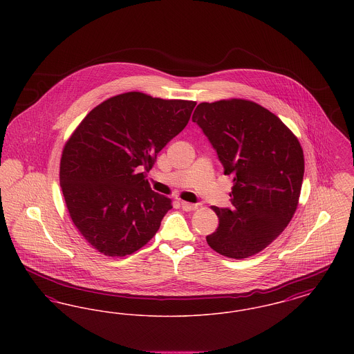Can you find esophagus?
I'll use <instances>...</instances> for the list:
<instances>
[{"label": "esophagus", "instance_id": "esophagus-1", "mask_svg": "<svg viewBox=\"0 0 354 354\" xmlns=\"http://www.w3.org/2000/svg\"><path fill=\"white\" fill-rule=\"evenodd\" d=\"M182 209L185 212H191V211H195L198 208L196 204H192V203L182 202Z\"/></svg>", "mask_w": 354, "mask_h": 354}]
</instances>
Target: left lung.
<instances>
[{"label":"left lung","instance_id":"1","mask_svg":"<svg viewBox=\"0 0 354 354\" xmlns=\"http://www.w3.org/2000/svg\"><path fill=\"white\" fill-rule=\"evenodd\" d=\"M192 122L208 138L224 174L234 176L232 208L212 207L219 227L207 243L231 259L253 256L286 230L297 208L303 149L280 119L254 102H203Z\"/></svg>","mask_w":354,"mask_h":354}]
</instances>
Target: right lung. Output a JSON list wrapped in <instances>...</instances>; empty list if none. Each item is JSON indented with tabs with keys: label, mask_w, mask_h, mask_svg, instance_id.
Wrapping results in <instances>:
<instances>
[{
	"label": "right lung",
	"mask_w": 354,
	"mask_h": 354,
	"mask_svg": "<svg viewBox=\"0 0 354 354\" xmlns=\"http://www.w3.org/2000/svg\"><path fill=\"white\" fill-rule=\"evenodd\" d=\"M195 104L124 93L94 107L70 136L59 185L74 225L97 251L131 254L156 234L172 205L145 176Z\"/></svg>",
	"instance_id": "obj_1"
}]
</instances>
